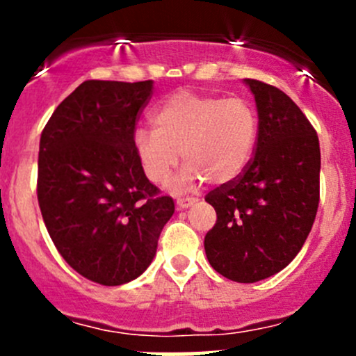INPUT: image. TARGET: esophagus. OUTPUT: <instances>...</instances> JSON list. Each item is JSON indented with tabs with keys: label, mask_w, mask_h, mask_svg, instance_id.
Instances as JSON below:
<instances>
[{
	"label": "esophagus",
	"mask_w": 356,
	"mask_h": 356,
	"mask_svg": "<svg viewBox=\"0 0 356 356\" xmlns=\"http://www.w3.org/2000/svg\"><path fill=\"white\" fill-rule=\"evenodd\" d=\"M196 200L195 198H177L175 201V204H177V210H184V208L191 207V204H195Z\"/></svg>",
	"instance_id": "esophagus-1"
}]
</instances>
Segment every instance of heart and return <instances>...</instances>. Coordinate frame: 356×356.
Instances as JSON below:
<instances>
[{
    "label": "heart",
    "mask_w": 356,
    "mask_h": 356,
    "mask_svg": "<svg viewBox=\"0 0 356 356\" xmlns=\"http://www.w3.org/2000/svg\"><path fill=\"white\" fill-rule=\"evenodd\" d=\"M153 129L139 127L132 146L146 179L153 184L168 181L179 156L184 170L175 189H188L207 179L227 184L245 174L258 141V117L241 98L177 91L152 115Z\"/></svg>",
    "instance_id": "b5f03b06"
}]
</instances>
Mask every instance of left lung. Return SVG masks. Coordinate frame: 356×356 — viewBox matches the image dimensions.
Masks as SVG:
<instances>
[{"instance_id": "8db88e82", "label": "left lung", "mask_w": 356, "mask_h": 356, "mask_svg": "<svg viewBox=\"0 0 356 356\" xmlns=\"http://www.w3.org/2000/svg\"><path fill=\"white\" fill-rule=\"evenodd\" d=\"M258 111V141L245 174L204 196L217 222L204 236L211 267L258 282L288 267L314 225L321 195L315 129L281 89L245 79Z\"/></svg>"}]
</instances>
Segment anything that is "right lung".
I'll return each mask as SVG.
<instances>
[{
    "label": "right lung",
    "instance_id": "right-lung-1",
    "mask_svg": "<svg viewBox=\"0 0 356 356\" xmlns=\"http://www.w3.org/2000/svg\"><path fill=\"white\" fill-rule=\"evenodd\" d=\"M153 81H86L46 124L38 201L63 260L82 277L120 286L143 274L174 215V200L146 179L132 146Z\"/></svg>",
    "mask_w": 356,
    "mask_h": 356
}]
</instances>
